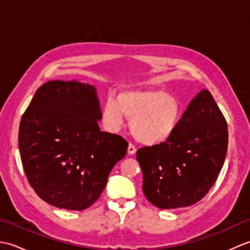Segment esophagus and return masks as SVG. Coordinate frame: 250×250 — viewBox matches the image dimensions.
Listing matches in <instances>:
<instances>
[{
  "label": "esophagus",
  "mask_w": 250,
  "mask_h": 250,
  "mask_svg": "<svg viewBox=\"0 0 250 250\" xmlns=\"http://www.w3.org/2000/svg\"><path fill=\"white\" fill-rule=\"evenodd\" d=\"M135 152H136V148L134 147V145H132L130 143L129 146H128V153H129V155H134Z\"/></svg>",
  "instance_id": "esophagus-1"
}]
</instances>
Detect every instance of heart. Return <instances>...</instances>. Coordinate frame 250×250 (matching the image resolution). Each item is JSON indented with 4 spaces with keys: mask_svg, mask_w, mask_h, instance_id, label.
I'll list each match as a JSON object with an SVG mask.
<instances>
[{
    "mask_svg": "<svg viewBox=\"0 0 250 250\" xmlns=\"http://www.w3.org/2000/svg\"><path fill=\"white\" fill-rule=\"evenodd\" d=\"M125 116L137 140L147 146L164 144L176 133L183 117L179 101L162 89H128L108 98L103 106V119L110 132H118Z\"/></svg>",
    "mask_w": 250,
    "mask_h": 250,
    "instance_id": "heart-1",
    "label": "heart"
}]
</instances>
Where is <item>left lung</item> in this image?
<instances>
[{
  "label": "left lung",
  "instance_id": "left-lung-1",
  "mask_svg": "<svg viewBox=\"0 0 250 250\" xmlns=\"http://www.w3.org/2000/svg\"><path fill=\"white\" fill-rule=\"evenodd\" d=\"M227 149V121L213 95L203 89L189 103L171 140L137 150L143 192L161 209L196 203L215 184Z\"/></svg>",
  "mask_w": 250,
  "mask_h": 250
}]
</instances>
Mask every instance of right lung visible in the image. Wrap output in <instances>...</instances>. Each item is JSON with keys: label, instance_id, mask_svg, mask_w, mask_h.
Masks as SVG:
<instances>
[{"label": "right lung", "instance_id": "add662e5", "mask_svg": "<svg viewBox=\"0 0 250 250\" xmlns=\"http://www.w3.org/2000/svg\"><path fill=\"white\" fill-rule=\"evenodd\" d=\"M97 89L50 81L36 90L19 126L21 162L31 187L47 203L83 210L97 201L128 143L102 132Z\"/></svg>", "mask_w": 250, "mask_h": 250}]
</instances>
